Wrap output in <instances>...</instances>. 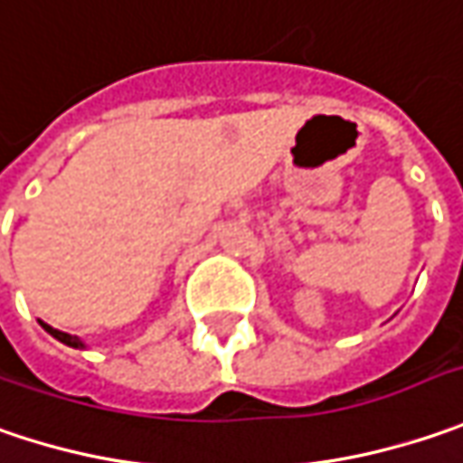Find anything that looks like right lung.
<instances>
[{
  "instance_id": "1",
  "label": "right lung",
  "mask_w": 463,
  "mask_h": 463,
  "mask_svg": "<svg viewBox=\"0 0 463 463\" xmlns=\"http://www.w3.org/2000/svg\"><path fill=\"white\" fill-rule=\"evenodd\" d=\"M41 326H43V329H46V332H49L51 336H56L59 342H64V345H70V347H82V342H80L77 336L59 332V329H53V326H49V324H43V321H41Z\"/></svg>"
}]
</instances>
